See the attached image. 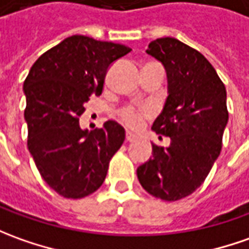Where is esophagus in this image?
<instances>
[{
    "label": "esophagus",
    "instance_id": "34e87169",
    "mask_svg": "<svg viewBox=\"0 0 249 249\" xmlns=\"http://www.w3.org/2000/svg\"><path fill=\"white\" fill-rule=\"evenodd\" d=\"M125 140L131 143V142H135V140H136V136H133L131 132H126V136H125Z\"/></svg>",
    "mask_w": 249,
    "mask_h": 249
}]
</instances>
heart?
<instances>
[{"instance_id":"heart-1","label":"heart","mask_w":249,"mask_h":249,"mask_svg":"<svg viewBox=\"0 0 249 249\" xmlns=\"http://www.w3.org/2000/svg\"><path fill=\"white\" fill-rule=\"evenodd\" d=\"M148 117H151V110L146 106L138 107L128 105L118 110V118L131 129H139Z\"/></svg>"}]
</instances>
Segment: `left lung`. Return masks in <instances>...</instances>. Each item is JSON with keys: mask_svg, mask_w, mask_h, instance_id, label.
Listing matches in <instances>:
<instances>
[{"mask_svg": "<svg viewBox=\"0 0 249 249\" xmlns=\"http://www.w3.org/2000/svg\"><path fill=\"white\" fill-rule=\"evenodd\" d=\"M147 53L167 72L169 96L154 121L170 146L153 143V157L138 167V178L150 195L176 202L202 185L221 154L228 124L226 89L207 58L174 38L153 40Z\"/></svg>", "mask_w": 249, "mask_h": 249, "instance_id": "obj_1", "label": "left lung"}]
</instances>
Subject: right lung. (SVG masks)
<instances>
[{
	"instance_id": "obj_1",
	"label": "right lung",
	"mask_w": 249,
	"mask_h": 249,
	"mask_svg": "<svg viewBox=\"0 0 249 249\" xmlns=\"http://www.w3.org/2000/svg\"><path fill=\"white\" fill-rule=\"evenodd\" d=\"M131 49L73 35L43 53L24 80L27 146L42 178L58 195L82 199L106 178L124 128L106 121L83 131L79 117L91 95H101L107 68Z\"/></svg>"
}]
</instances>
